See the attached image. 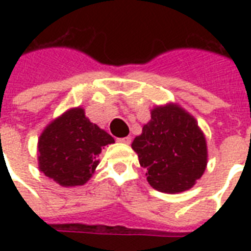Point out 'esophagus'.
Returning a JSON list of instances; mask_svg holds the SVG:
<instances>
[{
    "label": "esophagus",
    "mask_w": 251,
    "mask_h": 251,
    "mask_svg": "<svg viewBox=\"0 0 251 251\" xmlns=\"http://www.w3.org/2000/svg\"><path fill=\"white\" fill-rule=\"evenodd\" d=\"M117 142H120V143H124V145H130V143H131V138L130 137L117 138Z\"/></svg>",
    "instance_id": "34e87169"
}]
</instances>
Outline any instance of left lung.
<instances>
[{
	"label": "left lung",
	"mask_w": 251,
	"mask_h": 251,
	"mask_svg": "<svg viewBox=\"0 0 251 251\" xmlns=\"http://www.w3.org/2000/svg\"><path fill=\"white\" fill-rule=\"evenodd\" d=\"M131 149L147 169L153 189L176 194L189 190L207 167V143L198 122L177 104L156 106Z\"/></svg>",
	"instance_id": "left-lung-1"
}]
</instances>
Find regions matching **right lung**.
<instances>
[{
	"instance_id": "add662e5",
	"label": "right lung",
	"mask_w": 251,
	"mask_h": 251,
	"mask_svg": "<svg viewBox=\"0 0 251 251\" xmlns=\"http://www.w3.org/2000/svg\"><path fill=\"white\" fill-rule=\"evenodd\" d=\"M112 135L86 117L83 108H72L53 120L37 143L39 169L61 186L84 185L99 164Z\"/></svg>"
}]
</instances>
